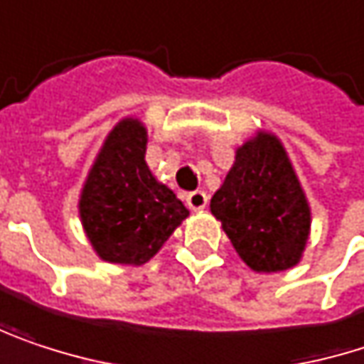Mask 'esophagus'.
<instances>
[{
    "label": "esophagus",
    "mask_w": 364,
    "mask_h": 364,
    "mask_svg": "<svg viewBox=\"0 0 364 364\" xmlns=\"http://www.w3.org/2000/svg\"><path fill=\"white\" fill-rule=\"evenodd\" d=\"M206 204H208V196H206L204 191L198 189V191L187 193V206H189L191 210H204Z\"/></svg>",
    "instance_id": "obj_1"
}]
</instances>
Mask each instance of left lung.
<instances>
[{"instance_id":"left-lung-1","label":"left lung","mask_w":364,"mask_h":364,"mask_svg":"<svg viewBox=\"0 0 364 364\" xmlns=\"http://www.w3.org/2000/svg\"><path fill=\"white\" fill-rule=\"evenodd\" d=\"M210 210L250 269L275 273L300 260L311 210L277 137L260 133L237 149Z\"/></svg>"}]
</instances>
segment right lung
<instances>
[{
    "label": "right lung",
    "instance_id": "right-lung-1",
    "mask_svg": "<svg viewBox=\"0 0 364 364\" xmlns=\"http://www.w3.org/2000/svg\"><path fill=\"white\" fill-rule=\"evenodd\" d=\"M141 122H118L100 151L81 196V218L95 252L118 264H144L189 210L154 179Z\"/></svg>",
    "mask_w": 364,
    "mask_h": 364
}]
</instances>
